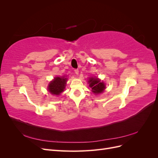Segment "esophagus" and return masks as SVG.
<instances>
[{
  "label": "esophagus",
  "mask_w": 158,
  "mask_h": 158,
  "mask_svg": "<svg viewBox=\"0 0 158 158\" xmlns=\"http://www.w3.org/2000/svg\"><path fill=\"white\" fill-rule=\"evenodd\" d=\"M74 73H75V74H78V73H79V71H78V69H75L74 70Z\"/></svg>",
  "instance_id": "1"
}]
</instances>
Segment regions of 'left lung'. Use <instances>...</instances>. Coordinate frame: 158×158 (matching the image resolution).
Instances as JSON below:
<instances>
[{
  "mask_svg": "<svg viewBox=\"0 0 158 158\" xmlns=\"http://www.w3.org/2000/svg\"><path fill=\"white\" fill-rule=\"evenodd\" d=\"M89 86L92 88V92L95 94H100L106 88V85L103 82H100V80L98 78H90L89 80Z\"/></svg>",
  "mask_w": 158,
  "mask_h": 158,
  "instance_id": "obj_1",
  "label": "left lung"
}]
</instances>
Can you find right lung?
Listing matches in <instances>:
<instances>
[{
  "label": "right lung",
  "mask_w": 158,
  "mask_h": 158,
  "mask_svg": "<svg viewBox=\"0 0 158 158\" xmlns=\"http://www.w3.org/2000/svg\"><path fill=\"white\" fill-rule=\"evenodd\" d=\"M67 78L64 77H56L49 85V91L54 95H59L63 92L64 88Z\"/></svg>",
  "instance_id": "obj_1"
}]
</instances>
